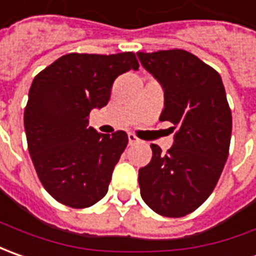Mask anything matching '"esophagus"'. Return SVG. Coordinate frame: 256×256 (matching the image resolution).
<instances>
[{"label":"esophagus","mask_w":256,"mask_h":256,"mask_svg":"<svg viewBox=\"0 0 256 256\" xmlns=\"http://www.w3.org/2000/svg\"><path fill=\"white\" fill-rule=\"evenodd\" d=\"M128 144H136V143H138L140 140L137 138L134 134H132V133H128Z\"/></svg>","instance_id":"34e87169"}]
</instances>
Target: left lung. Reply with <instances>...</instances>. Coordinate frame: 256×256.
<instances>
[{
  "instance_id": "left-lung-1",
  "label": "left lung",
  "mask_w": 256,
  "mask_h": 256,
  "mask_svg": "<svg viewBox=\"0 0 256 256\" xmlns=\"http://www.w3.org/2000/svg\"><path fill=\"white\" fill-rule=\"evenodd\" d=\"M142 65L164 89L162 122H172L167 153L138 170L140 194L154 212L180 218L196 211L216 188L228 158L232 116L216 69L184 49L137 52Z\"/></svg>"
}]
</instances>
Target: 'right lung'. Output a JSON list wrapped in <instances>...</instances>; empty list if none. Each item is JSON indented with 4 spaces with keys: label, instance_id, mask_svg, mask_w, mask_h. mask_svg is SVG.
I'll use <instances>...</instances> for the list:
<instances>
[{
    "label": "right lung",
    "instance_id": "add662e5",
    "mask_svg": "<svg viewBox=\"0 0 256 256\" xmlns=\"http://www.w3.org/2000/svg\"><path fill=\"white\" fill-rule=\"evenodd\" d=\"M130 69H138L133 52L68 54L35 76L24 126L36 174L58 202L88 208L106 196L128 138L98 133L89 113L108 104L114 79Z\"/></svg>",
    "mask_w": 256,
    "mask_h": 256
}]
</instances>
